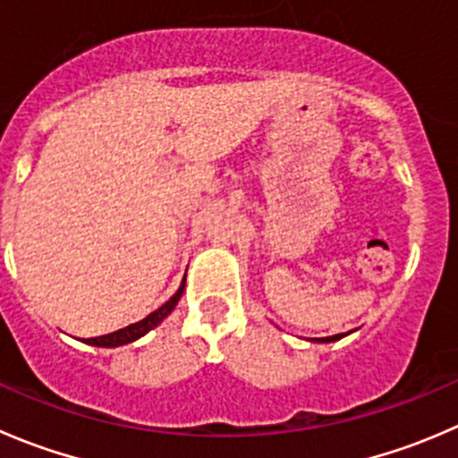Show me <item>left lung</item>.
Returning <instances> with one entry per match:
<instances>
[{
	"mask_svg": "<svg viewBox=\"0 0 458 458\" xmlns=\"http://www.w3.org/2000/svg\"><path fill=\"white\" fill-rule=\"evenodd\" d=\"M340 337H344V333H340V335H328V337H310V342H335L340 340Z\"/></svg>",
	"mask_w": 458,
	"mask_h": 458,
	"instance_id": "1",
	"label": "left lung"
}]
</instances>
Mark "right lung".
Returning a JSON list of instances; mask_svg holds the SVG:
<instances>
[{"instance_id":"right-lung-1","label":"right lung","mask_w":458,"mask_h":458,"mask_svg":"<svg viewBox=\"0 0 458 458\" xmlns=\"http://www.w3.org/2000/svg\"><path fill=\"white\" fill-rule=\"evenodd\" d=\"M183 288H185V279L181 282L179 291L174 293V295L170 297V300L165 301L163 306H158L154 313H149L148 318L140 319V322L136 324H130V327L125 328H118V331L114 333H106V335H100V337H89V340H84L87 344H91V347H105V349H114V347H123V344H130V342H136L139 337H143L145 333H149L152 328H157L158 324L163 322V319L167 318V315L174 310V306L179 304L181 295H183Z\"/></svg>"}]
</instances>
